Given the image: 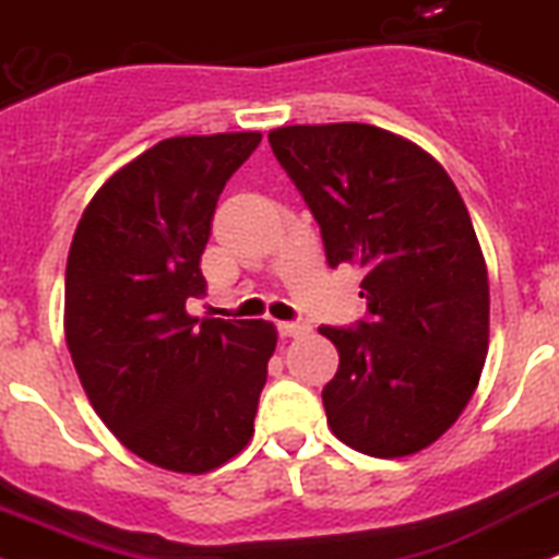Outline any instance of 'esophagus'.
I'll return each mask as SVG.
<instances>
[{
    "instance_id": "1",
    "label": "esophagus",
    "mask_w": 559,
    "mask_h": 559,
    "mask_svg": "<svg viewBox=\"0 0 559 559\" xmlns=\"http://www.w3.org/2000/svg\"><path fill=\"white\" fill-rule=\"evenodd\" d=\"M276 331H280V336H302L311 328L305 325V322H276Z\"/></svg>"
}]
</instances>
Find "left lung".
Wrapping results in <instances>:
<instances>
[{
  "label": "left lung",
  "mask_w": 559,
  "mask_h": 559,
  "mask_svg": "<svg viewBox=\"0 0 559 559\" xmlns=\"http://www.w3.org/2000/svg\"><path fill=\"white\" fill-rule=\"evenodd\" d=\"M269 143L328 265L365 274L367 319L319 328L338 350L322 390L333 436L413 455L464 413L489 350V280L464 200L436 157L370 123L280 127Z\"/></svg>",
  "instance_id": "1"
}]
</instances>
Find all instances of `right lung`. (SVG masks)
<instances>
[{
	"label": "right lung",
	"mask_w": 559,
	"mask_h": 559,
	"mask_svg": "<svg viewBox=\"0 0 559 559\" xmlns=\"http://www.w3.org/2000/svg\"><path fill=\"white\" fill-rule=\"evenodd\" d=\"M260 132L166 138L118 169L81 214L67 257L64 336L109 432L171 472L226 464L254 432L276 347L265 319H203L200 254L223 186Z\"/></svg>",
	"instance_id": "right-lung-1"
}]
</instances>
